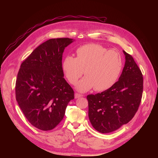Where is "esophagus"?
Returning <instances> with one entry per match:
<instances>
[{
	"label": "esophagus",
	"instance_id": "1",
	"mask_svg": "<svg viewBox=\"0 0 158 158\" xmlns=\"http://www.w3.org/2000/svg\"><path fill=\"white\" fill-rule=\"evenodd\" d=\"M82 96H83L82 95L79 94H77V93H75V94H74V98H75L76 99L79 98H81V97H82Z\"/></svg>",
	"mask_w": 158,
	"mask_h": 158
}]
</instances>
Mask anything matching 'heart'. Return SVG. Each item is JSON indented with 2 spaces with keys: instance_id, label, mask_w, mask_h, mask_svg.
<instances>
[{
  "instance_id": "obj_1",
  "label": "heart",
  "mask_w": 158,
  "mask_h": 158,
  "mask_svg": "<svg viewBox=\"0 0 158 158\" xmlns=\"http://www.w3.org/2000/svg\"><path fill=\"white\" fill-rule=\"evenodd\" d=\"M123 66L120 52L98 44L85 45L76 50V58L68 55L63 61L64 74L71 84L76 85L80 92L94 88L98 92L106 90L116 82Z\"/></svg>"
}]
</instances>
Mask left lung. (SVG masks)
<instances>
[{
	"label": "left lung",
	"mask_w": 158,
	"mask_h": 158,
	"mask_svg": "<svg viewBox=\"0 0 158 158\" xmlns=\"http://www.w3.org/2000/svg\"><path fill=\"white\" fill-rule=\"evenodd\" d=\"M125 63L117 82L102 93L90 94L88 116L93 127L101 133L117 130L135 116L141 102L143 77L132 56L123 51Z\"/></svg>",
	"instance_id": "8db88e82"
}]
</instances>
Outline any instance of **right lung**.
<instances>
[{
    "label": "right lung",
    "mask_w": 158,
    "mask_h": 158,
    "mask_svg": "<svg viewBox=\"0 0 158 158\" xmlns=\"http://www.w3.org/2000/svg\"><path fill=\"white\" fill-rule=\"evenodd\" d=\"M74 40L51 39L23 62L16 82V101L26 118L41 131L53 129L63 120L74 91L64 78L62 58Z\"/></svg>",
    "instance_id": "obj_1"
}]
</instances>
